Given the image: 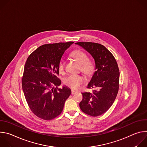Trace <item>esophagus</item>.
<instances>
[{
    "label": "esophagus",
    "instance_id": "1",
    "mask_svg": "<svg viewBox=\"0 0 147 147\" xmlns=\"http://www.w3.org/2000/svg\"><path fill=\"white\" fill-rule=\"evenodd\" d=\"M77 92V91H75V90H71V94H72V95L76 94Z\"/></svg>",
    "mask_w": 147,
    "mask_h": 147
}]
</instances>
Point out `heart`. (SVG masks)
I'll list each match as a JSON object with an SVG mask.
<instances>
[{"label":"heart","mask_w":147,"mask_h":147,"mask_svg":"<svg viewBox=\"0 0 147 147\" xmlns=\"http://www.w3.org/2000/svg\"><path fill=\"white\" fill-rule=\"evenodd\" d=\"M71 56L80 64V69L82 71L86 74L90 73L93 69L91 63L88 61V57L86 53L81 51H75L71 53ZM65 61L60 60L58 65V70L60 73L65 72ZM84 78L79 74H71L67 76L64 79V83L67 87L77 89L82 84Z\"/></svg>","instance_id":"obj_1"}]
</instances>
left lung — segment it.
<instances>
[{
	"label": "left lung",
	"instance_id": "8db88e82",
	"mask_svg": "<svg viewBox=\"0 0 147 147\" xmlns=\"http://www.w3.org/2000/svg\"><path fill=\"white\" fill-rule=\"evenodd\" d=\"M76 44L86 49L93 57L95 71L87 88H94L92 92H82L81 110L91 116L105 113L112 105L118 93L120 73L115 58L103 45L89 42Z\"/></svg>",
	"mask_w": 147,
	"mask_h": 147
}]
</instances>
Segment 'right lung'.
<instances>
[{"label": "right lung", "instance_id": "obj_1", "mask_svg": "<svg viewBox=\"0 0 147 147\" xmlns=\"http://www.w3.org/2000/svg\"><path fill=\"white\" fill-rule=\"evenodd\" d=\"M73 42L40 46L27 58L22 78V88L31 111L46 120L58 116L71 94L66 86L62 88L57 77L58 65L65 51Z\"/></svg>", "mask_w": 147, "mask_h": 147}]
</instances>
